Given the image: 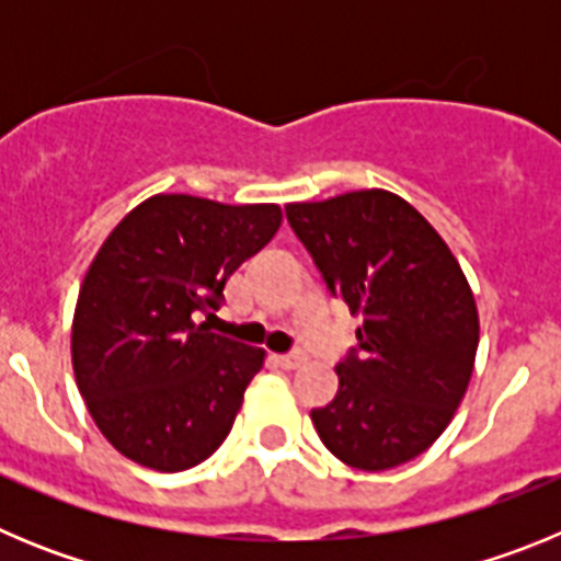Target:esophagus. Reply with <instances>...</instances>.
I'll return each instance as SVG.
<instances>
[{
    "mask_svg": "<svg viewBox=\"0 0 561 561\" xmlns=\"http://www.w3.org/2000/svg\"><path fill=\"white\" fill-rule=\"evenodd\" d=\"M275 362H277V365H280V368L295 370V368H300V365H304L306 356L300 354V351H291V354H277Z\"/></svg>",
    "mask_w": 561,
    "mask_h": 561,
    "instance_id": "obj_1",
    "label": "esophagus"
}]
</instances>
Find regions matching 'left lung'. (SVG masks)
Returning a JSON list of instances; mask_svg holds the SVG:
<instances>
[{
  "instance_id": "obj_1",
  "label": "left lung",
  "mask_w": 561,
  "mask_h": 561,
  "mask_svg": "<svg viewBox=\"0 0 561 561\" xmlns=\"http://www.w3.org/2000/svg\"><path fill=\"white\" fill-rule=\"evenodd\" d=\"M325 286L362 317L340 388L311 421L342 463H408L453 421L478 354V306L444 238L388 191L286 205Z\"/></svg>"
}]
</instances>
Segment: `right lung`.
Wrapping results in <instances>:
<instances>
[{
    "label": "right lung",
    "instance_id": "right-lung-1",
    "mask_svg": "<svg viewBox=\"0 0 561 561\" xmlns=\"http://www.w3.org/2000/svg\"><path fill=\"white\" fill-rule=\"evenodd\" d=\"M277 205L160 193L108 232L72 320V368L98 430L157 472L202 463L230 435L264 351L213 334L227 277L280 227Z\"/></svg>",
    "mask_w": 561,
    "mask_h": 561
}]
</instances>
